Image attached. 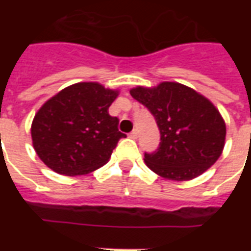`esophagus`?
Wrapping results in <instances>:
<instances>
[{"instance_id": "obj_1", "label": "esophagus", "mask_w": 251, "mask_h": 251, "mask_svg": "<svg viewBox=\"0 0 251 251\" xmlns=\"http://www.w3.org/2000/svg\"><path fill=\"white\" fill-rule=\"evenodd\" d=\"M130 138H133V139H137V138H138V131H137V130H133V131L130 133Z\"/></svg>"}]
</instances>
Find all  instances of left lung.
Here are the masks:
<instances>
[{"label": "left lung", "instance_id": "obj_1", "mask_svg": "<svg viewBox=\"0 0 251 251\" xmlns=\"http://www.w3.org/2000/svg\"><path fill=\"white\" fill-rule=\"evenodd\" d=\"M130 95L152 113L160 130L157 151L145 153L151 171L172 181H189L216 163L226 145V127L208 99L177 82L137 86Z\"/></svg>", "mask_w": 251, "mask_h": 251}]
</instances>
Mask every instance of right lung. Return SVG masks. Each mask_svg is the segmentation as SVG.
<instances>
[{
    "mask_svg": "<svg viewBox=\"0 0 251 251\" xmlns=\"http://www.w3.org/2000/svg\"><path fill=\"white\" fill-rule=\"evenodd\" d=\"M117 90L80 82L61 90L37 110L31 125L33 149L58 175L82 176L110 159L118 141V118L108 112Z\"/></svg>",
    "mask_w": 251,
    "mask_h": 251,
    "instance_id": "1",
    "label": "right lung"
}]
</instances>
